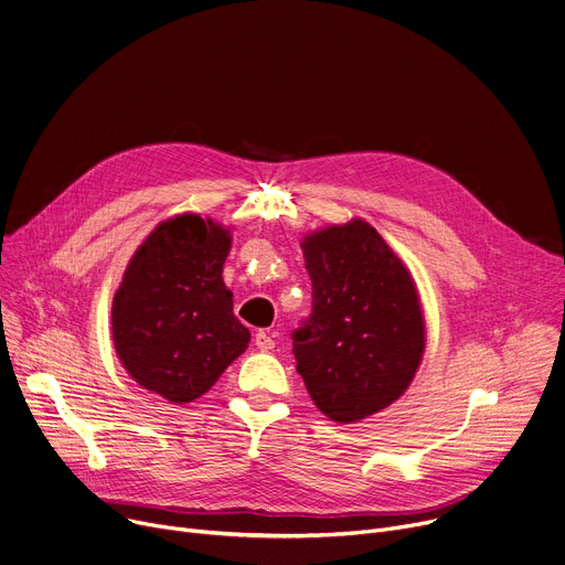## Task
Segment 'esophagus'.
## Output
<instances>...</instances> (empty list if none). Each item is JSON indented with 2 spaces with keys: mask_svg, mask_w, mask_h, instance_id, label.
Returning <instances> with one entry per match:
<instances>
[{
  "mask_svg": "<svg viewBox=\"0 0 565 565\" xmlns=\"http://www.w3.org/2000/svg\"><path fill=\"white\" fill-rule=\"evenodd\" d=\"M255 344H257L259 351H273L275 349V340H273V335L268 331H259L255 335Z\"/></svg>",
  "mask_w": 565,
  "mask_h": 565,
  "instance_id": "1",
  "label": "esophagus"
}]
</instances>
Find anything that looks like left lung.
Returning a JSON list of instances; mask_svg holds the SVG:
<instances>
[{"instance_id":"obj_1","label":"left lung","mask_w":565,"mask_h":565,"mask_svg":"<svg viewBox=\"0 0 565 565\" xmlns=\"http://www.w3.org/2000/svg\"><path fill=\"white\" fill-rule=\"evenodd\" d=\"M312 310L292 331L297 371L321 414L362 420L397 399L425 351L409 270L364 221L308 234L301 244Z\"/></svg>"}]
</instances>
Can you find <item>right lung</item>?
Instances as JSON below:
<instances>
[{
	"instance_id": "obj_1",
	"label": "right lung",
	"mask_w": 565,
	"mask_h": 565,
	"mask_svg": "<svg viewBox=\"0 0 565 565\" xmlns=\"http://www.w3.org/2000/svg\"><path fill=\"white\" fill-rule=\"evenodd\" d=\"M227 253V230L181 214L145 238L114 297L122 366L177 405L201 397L250 342L221 277Z\"/></svg>"
}]
</instances>
